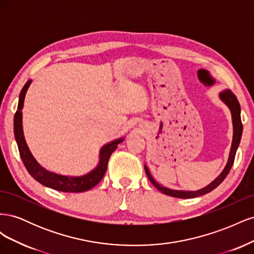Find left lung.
<instances>
[{"label": "left lung", "instance_id": "8db88e82", "mask_svg": "<svg viewBox=\"0 0 254 254\" xmlns=\"http://www.w3.org/2000/svg\"><path fill=\"white\" fill-rule=\"evenodd\" d=\"M220 98L222 102H225V104L229 107L230 110H231L232 113V120H233V142H232V146H231V151H230V156H229V161L225 167V170L222 171V173L215 179L212 183H210L209 186L196 190V191H188V190H170L166 189L164 187H161L159 183H157L153 178L151 177V175L149 174L148 168L145 166V172L146 175H147L149 181L155 186L156 189H158L161 193H163L165 195L172 196V197H177V198H195V197H199L202 196L204 194L210 193L213 190L216 189L219 184L226 179V177L228 176L230 170L232 168V165L234 163V159H235V155H236V150L238 145H240L241 139H242V133H243V124H242V120H241V105L238 103L237 98L235 96V94L231 90H225L222 91L220 93Z\"/></svg>", "mask_w": 254, "mask_h": 254}]
</instances>
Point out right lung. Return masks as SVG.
<instances>
[{"instance_id": "obj_1", "label": "right lung", "mask_w": 254, "mask_h": 254, "mask_svg": "<svg viewBox=\"0 0 254 254\" xmlns=\"http://www.w3.org/2000/svg\"><path fill=\"white\" fill-rule=\"evenodd\" d=\"M32 80H28L24 87L22 88L21 93L19 96V104L17 112L14 113L13 119V130H14V136H16V141L18 144V148L20 152V157L23 161V164L26 167L27 172L33 178L43 186L51 188L53 190H56L59 191H64V193H81V191H86L92 188H94L96 184L99 183L107 171V165H108V161L112 152L118 148V144L123 141V139L113 141L109 144L105 145L101 150V161H99L98 166L94 171H92L90 174L83 176V177H66L54 174L51 172L45 171L39 164L30 153L24 135H23V129H22V109L23 104H24V97L26 94V91L29 87Z\"/></svg>"}]
</instances>
